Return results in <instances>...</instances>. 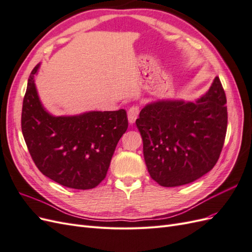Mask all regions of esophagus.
Here are the masks:
<instances>
[{"label": "esophagus", "mask_w": 252, "mask_h": 252, "mask_svg": "<svg viewBox=\"0 0 252 252\" xmlns=\"http://www.w3.org/2000/svg\"><path fill=\"white\" fill-rule=\"evenodd\" d=\"M139 107L138 106H132V107L128 110L127 117H128V122L130 125H133L135 123V120L139 117Z\"/></svg>", "instance_id": "obj_1"}]
</instances>
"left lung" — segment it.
I'll use <instances>...</instances> for the list:
<instances>
[{"instance_id": "8db88e82", "label": "left lung", "mask_w": 252, "mask_h": 252, "mask_svg": "<svg viewBox=\"0 0 252 252\" xmlns=\"http://www.w3.org/2000/svg\"><path fill=\"white\" fill-rule=\"evenodd\" d=\"M135 124L152 180L164 187L196 181L213 168L225 141L227 106L220 79L195 101L162 98L146 104Z\"/></svg>"}]
</instances>
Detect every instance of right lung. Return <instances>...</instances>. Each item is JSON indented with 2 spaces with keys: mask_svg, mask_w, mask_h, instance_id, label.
Returning <instances> with one entry per match:
<instances>
[{
  "mask_svg": "<svg viewBox=\"0 0 252 252\" xmlns=\"http://www.w3.org/2000/svg\"><path fill=\"white\" fill-rule=\"evenodd\" d=\"M41 63L28 79L22 132L34 164L68 188L91 189L105 179L118 142L128 127L124 109L53 116L44 107L34 83Z\"/></svg>",
  "mask_w": 252,
  "mask_h": 252,
  "instance_id": "right-lung-1",
  "label": "right lung"
}]
</instances>
